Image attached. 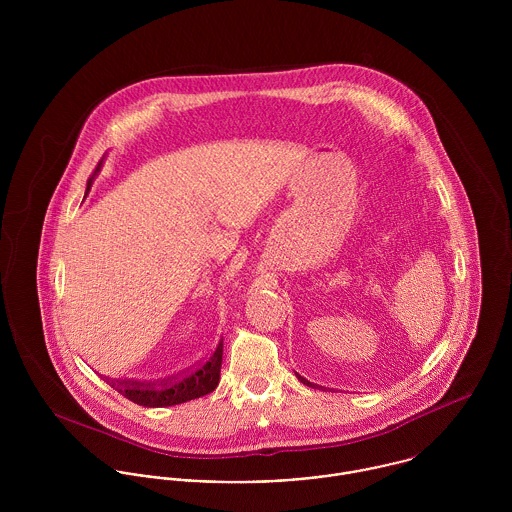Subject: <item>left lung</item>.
Returning <instances> with one entry per match:
<instances>
[{"instance_id":"left-lung-1","label":"left lung","mask_w":512,"mask_h":512,"mask_svg":"<svg viewBox=\"0 0 512 512\" xmlns=\"http://www.w3.org/2000/svg\"><path fill=\"white\" fill-rule=\"evenodd\" d=\"M297 378H299V380H303V384H309V382H307L303 376H299V374H297Z\"/></svg>"}]
</instances>
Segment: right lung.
<instances>
[{"label":"right lung","mask_w":512,"mask_h":512,"mask_svg":"<svg viewBox=\"0 0 512 512\" xmlns=\"http://www.w3.org/2000/svg\"><path fill=\"white\" fill-rule=\"evenodd\" d=\"M104 163V157L100 159L94 175L100 171ZM94 179V177H92ZM86 187V193L90 191V183ZM220 365H222V339L217 345V349L209 355V359L201 366H197L193 372L185 374L183 378L171 380V382H161V384H144V382H118L112 384L122 396L132 400L134 404L146 406V408H165V406H175L183 404L195 398H201L217 388L220 380Z\"/></svg>","instance_id":"obj_1"}]
</instances>
